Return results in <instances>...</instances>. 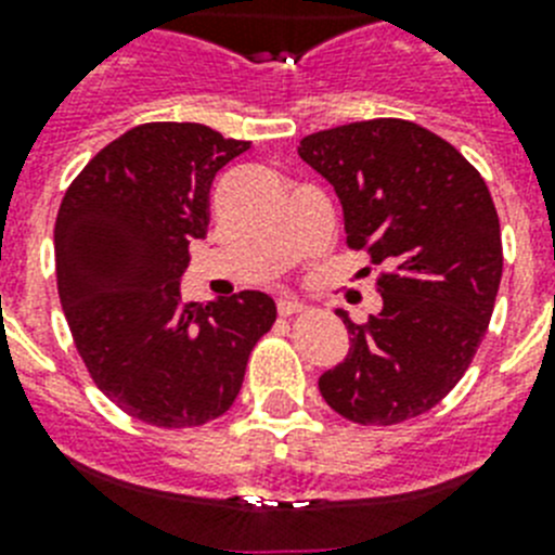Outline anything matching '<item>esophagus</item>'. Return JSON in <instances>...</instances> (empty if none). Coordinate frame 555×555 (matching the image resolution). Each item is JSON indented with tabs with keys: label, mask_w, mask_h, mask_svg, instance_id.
Instances as JSON below:
<instances>
[{
	"label": "esophagus",
	"mask_w": 555,
	"mask_h": 555,
	"mask_svg": "<svg viewBox=\"0 0 555 555\" xmlns=\"http://www.w3.org/2000/svg\"><path fill=\"white\" fill-rule=\"evenodd\" d=\"M302 311H306V306L294 300V297H281V300H278V313H281L283 320H292V317H297V313Z\"/></svg>",
	"instance_id": "1"
}]
</instances>
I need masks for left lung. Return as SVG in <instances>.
Listing matches in <instances>:
<instances>
[{"instance_id": "left-lung-1", "label": "left lung", "mask_w": 555, "mask_h": 555, "mask_svg": "<svg viewBox=\"0 0 555 555\" xmlns=\"http://www.w3.org/2000/svg\"><path fill=\"white\" fill-rule=\"evenodd\" d=\"M300 158L336 189L347 247L384 267V311L350 331V356L320 377L336 414L397 425L453 391L487 336L503 274L492 194L453 144L405 119L311 132ZM366 267V269H372Z\"/></svg>"}]
</instances>
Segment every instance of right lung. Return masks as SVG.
Here are the masks:
<instances>
[{
  "mask_svg": "<svg viewBox=\"0 0 555 555\" xmlns=\"http://www.w3.org/2000/svg\"><path fill=\"white\" fill-rule=\"evenodd\" d=\"M249 141L194 121H150L102 146L55 222L57 294L88 375L127 416L197 428L238 397L278 311L261 292L180 300L189 242L210 222V183Z\"/></svg>",
  "mask_w": 555,
  "mask_h": 555,
  "instance_id": "1",
  "label": "right lung"
}]
</instances>
